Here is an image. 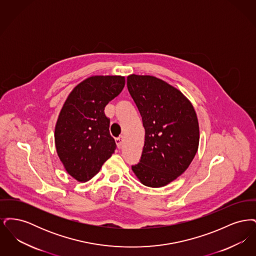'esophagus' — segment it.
Wrapping results in <instances>:
<instances>
[{"instance_id": "1", "label": "esophagus", "mask_w": 256, "mask_h": 256, "mask_svg": "<svg viewBox=\"0 0 256 256\" xmlns=\"http://www.w3.org/2000/svg\"><path fill=\"white\" fill-rule=\"evenodd\" d=\"M116 143H117V146L120 148H122V143H124V136H120L118 138H116Z\"/></svg>"}]
</instances>
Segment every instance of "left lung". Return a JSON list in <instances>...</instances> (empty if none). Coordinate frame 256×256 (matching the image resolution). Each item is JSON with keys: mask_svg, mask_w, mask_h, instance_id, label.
Returning a JSON list of instances; mask_svg holds the SVG:
<instances>
[{"mask_svg": "<svg viewBox=\"0 0 256 256\" xmlns=\"http://www.w3.org/2000/svg\"><path fill=\"white\" fill-rule=\"evenodd\" d=\"M126 86L145 128L141 159L132 169L142 184L165 186L182 174L198 152L195 110L178 89L156 76L134 74Z\"/></svg>", "mask_w": 256, "mask_h": 256, "instance_id": "left-lung-1", "label": "left lung"}]
</instances>
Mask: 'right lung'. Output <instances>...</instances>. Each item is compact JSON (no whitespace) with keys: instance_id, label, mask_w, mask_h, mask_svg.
<instances>
[{"instance_id":"right-lung-1","label":"right lung","mask_w":256,"mask_h":256,"mask_svg":"<svg viewBox=\"0 0 256 256\" xmlns=\"http://www.w3.org/2000/svg\"><path fill=\"white\" fill-rule=\"evenodd\" d=\"M122 76H93L72 90L54 128L58 156L80 182L90 180L116 148L104 108L124 86Z\"/></svg>"}]
</instances>
